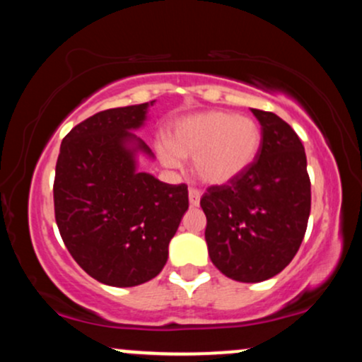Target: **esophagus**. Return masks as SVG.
I'll use <instances>...</instances> for the list:
<instances>
[{
	"label": "esophagus",
	"mask_w": 362,
	"mask_h": 362,
	"mask_svg": "<svg viewBox=\"0 0 362 362\" xmlns=\"http://www.w3.org/2000/svg\"><path fill=\"white\" fill-rule=\"evenodd\" d=\"M189 202L190 206H199V202H201V192L197 189H189Z\"/></svg>",
	"instance_id": "1"
}]
</instances>
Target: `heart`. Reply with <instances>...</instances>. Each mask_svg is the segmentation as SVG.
<instances>
[{
	"label": "heart",
	"instance_id": "1",
	"mask_svg": "<svg viewBox=\"0 0 362 362\" xmlns=\"http://www.w3.org/2000/svg\"><path fill=\"white\" fill-rule=\"evenodd\" d=\"M260 148L262 129L255 119L207 110L177 120L167 144L158 146V156L170 168L180 167V158H192V172L202 184L224 185L255 163Z\"/></svg>",
	"mask_w": 362,
	"mask_h": 362
}]
</instances>
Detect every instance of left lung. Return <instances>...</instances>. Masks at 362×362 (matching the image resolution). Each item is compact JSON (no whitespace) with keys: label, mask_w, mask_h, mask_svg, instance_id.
<instances>
[{"label":"left lung","mask_w":362,"mask_h":362,"mask_svg":"<svg viewBox=\"0 0 362 362\" xmlns=\"http://www.w3.org/2000/svg\"><path fill=\"white\" fill-rule=\"evenodd\" d=\"M262 127L259 158L242 177L202 195L209 257L238 282L267 281L300 250L311 207L301 139L272 112L252 109Z\"/></svg>","instance_id":"1"}]
</instances>
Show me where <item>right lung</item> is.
I'll return each mask as SVG.
<instances>
[{
    "label": "right lung",
    "instance_id": "obj_1",
    "mask_svg": "<svg viewBox=\"0 0 362 362\" xmlns=\"http://www.w3.org/2000/svg\"><path fill=\"white\" fill-rule=\"evenodd\" d=\"M153 105L117 107L74 126L61 143L54 213L66 248L88 276L115 288L156 277L189 209L185 184L170 185L138 170L151 149L134 134Z\"/></svg>",
    "mask_w": 362,
    "mask_h": 362
}]
</instances>
